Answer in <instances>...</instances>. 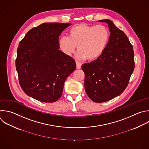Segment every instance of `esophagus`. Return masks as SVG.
I'll return each instance as SVG.
<instances>
[{"label": "esophagus", "instance_id": "esophagus-1", "mask_svg": "<svg viewBox=\"0 0 149 149\" xmlns=\"http://www.w3.org/2000/svg\"><path fill=\"white\" fill-rule=\"evenodd\" d=\"M76 66L77 69H80L81 68V64L78 62H76Z\"/></svg>", "mask_w": 149, "mask_h": 149}]
</instances>
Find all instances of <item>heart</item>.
I'll return each mask as SVG.
<instances>
[{"label": "heart", "mask_w": 149, "mask_h": 149, "mask_svg": "<svg viewBox=\"0 0 149 149\" xmlns=\"http://www.w3.org/2000/svg\"><path fill=\"white\" fill-rule=\"evenodd\" d=\"M109 39V31L106 26L79 24L70 29L68 37H61L58 44L61 51L68 56L75 52L77 46V58L92 61L103 53Z\"/></svg>", "instance_id": "1"}]
</instances>
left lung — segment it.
Here are the masks:
<instances>
[{"mask_svg":"<svg viewBox=\"0 0 149 149\" xmlns=\"http://www.w3.org/2000/svg\"><path fill=\"white\" fill-rule=\"evenodd\" d=\"M111 34L107 47L96 60L82 64L86 93L96 103L108 101L120 95L127 87L134 68L133 46L125 33L109 20Z\"/></svg>","mask_w":149,"mask_h":149,"instance_id":"1","label":"left lung"}]
</instances>
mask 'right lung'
<instances>
[{"instance_id":"obj_1","label":"right lung","mask_w":149,"mask_h":149,"mask_svg":"<svg viewBox=\"0 0 149 149\" xmlns=\"http://www.w3.org/2000/svg\"><path fill=\"white\" fill-rule=\"evenodd\" d=\"M71 24L42 23L19 42L16 60L19 84L25 93L37 101H57L65 79L76 68L74 58L59 49V36Z\"/></svg>"}]
</instances>
